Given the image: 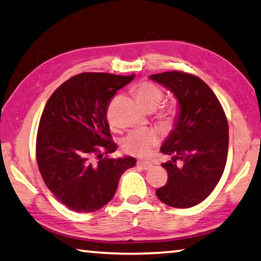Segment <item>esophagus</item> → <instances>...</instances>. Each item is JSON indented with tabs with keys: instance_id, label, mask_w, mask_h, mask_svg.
<instances>
[{
	"instance_id": "34e87169",
	"label": "esophagus",
	"mask_w": 261,
	"mask_h": 261,
	"mask_svg": "<svg viewBox=\"0 0 261 261\" xmlns=\"http://www.w3.org/2000/svg\"><path fill=\"white\" fill-rule=\"evenodd\" d=\"M137 165L139 166V168H142L143 170H150V169H152V166H153L152 163L144 162V161H138Z\"/></svg>"
}]
</instances>
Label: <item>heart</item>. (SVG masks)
<instances>
[{"label": "heart", "instance_id": "heart-1", "mask_svg": "<svg viewBox=\"0 0 261 261\" xmlns=\"http://www.w3.org/2000/svg\"><path fill=\"white\" fill-rule=\"evenodd\" d=\"M135 95L138 102L146 110H154L161 104L164 92L162 88L154 84L153 82L144 81L136 85ZM176 110L173 108H165L159 114V119L163 124L169 125L173 122ZM161 142L159 134L154 130H137L131 132L124 138L123 150L124 152L138 158H147L153 152L154 147Z\"/></svg>", "mask_w": 261, "mask_h": 261}]
</instances>
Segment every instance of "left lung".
I'll list each match as a JSON object with an SVG mask.
<instances>
[{"label":"left lung","instance_id":"8db88e82","mask_svg":"<svg viewBox=\"0 0 261 261\" xmlns=\"http://www.w3.org/2000/svg\"><path fill=\"white\" fill-rule=\"evenodd\" d=\"M150 79L170 89L179 103L176 127L161 147L162 153L171 157L162 164L168 181L155 194L172 207H191L210 196L224 172L228 150L226 115L199 77L173 70Z\"/></svg>","mask_w":261,"mask_h":261}]
</instances>
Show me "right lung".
I'll list each match as a JSON object with an SVG mask.
<instances>
[{
	"instance_id": "obj_1",
	"label": "right lung",
	"mask_w": 261,
	"mask_h": 261,
	"mask_svg": "<svg viewBox=\"0 0 261 261\" xmlns=\"http://www.w3.org/2000/svg\"><path fill=\"white\" fill-rule=\"evenodd\" d=\"M135 75L82 72L58 87L42 112L36 159L46 188L69 210L95 212L115 196L132 157L109 158L112 141L107 114L111 99Z\"/></svg>"
}]
</instances>
